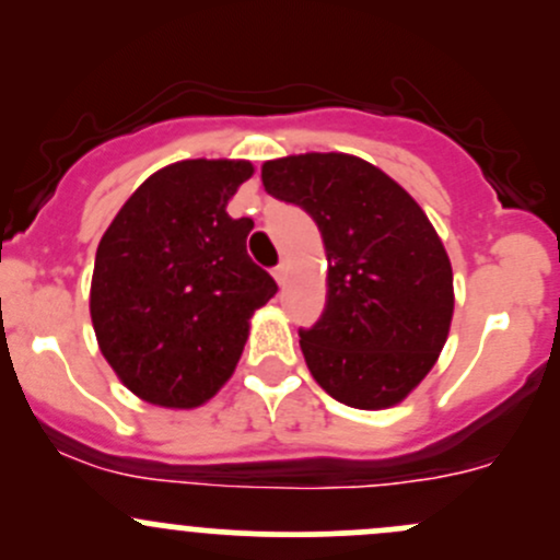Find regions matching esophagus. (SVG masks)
I'll return each instance as SVG.
<instances>
[{
  "mask_svg": "<svg viewBox=\"0 0 560 560\" xmlns=\"http://www.w3.org/2000/svg\"><path fill=\"white\" fill-rule=\"evenodd\" d=\"M273 279L279 281L281 287L287 284V265H284V262H281V265H276V268H273Z\"/></svg>",
  "mask_w": 560,
  "mask_h": 560,
  "instance_id": "1",
  "label": "esophagus"
}]
</instances>
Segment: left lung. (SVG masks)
<instances>
[{
    "instance_id": "8db88e82",
    "label": "left lung",
    "mask_w": 560,
    "mask_h": 560,
    "mask_svg": "<svg viewBox=\"0 0 560 560\" xmlns=\"http://www.w3.org/2000/svg\"><path fill=\"white\" fill-rule=\"evenodd\" d=\"M276 200L314 219L327 254V303L301 330L316 385L352 409L400 404L450 336L455 292L442 238L415 197L352 154H298L262 165Z\"/></svg>"
}]
</instances>
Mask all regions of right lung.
<instances>
[{
  "mask_svg": "<svg viewBox=\"0 0 560 560\" xmlns=\"http://www.w3.org/2000/svg\"><path fill=\"white\" fill-rule=\"evenodd\" d=\"M254 165L184 160L132 191L97 246L89 312L124 387L165 409H195L233 376L248 319L276 281L246 254L252 219L228 202Z\"/></svg>",
  "mask_w": 560,
  "mask_h": 560,
  "instance_id": "1",
  "label": "right lung"
}]
</instances>
